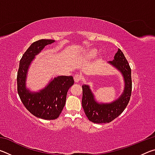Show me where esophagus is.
<instances>
[{
    "instance_id": "1",
    "label": "esophagus",
    "mask_w": 155,
    "mask_h": 155,
    "mask_svg": "<svg viewBox=\"0 0 155 155\" xmlns=\"http://www.w3.org/2000/svg\"><path fill=\"white\" fill-rule=\"evenodd\" d=\"M74 82L75 83H78L80 82V81L81 80V77L79 74H77L74 76Z\"/></svg>"
}]
</instances>
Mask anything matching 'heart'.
<instances>
[{"label":"heart","mask_w":155,"mask_h":155,"mask_svg":"<svg viewBox=\"0 0 155 155\" xmlns=\"http://www.w3.org/2000/svg\"><path fill=\"white\" fill-rule=\"evenodd\" d=\"M97 53H98V52L96 49L94 48H91V49H88L85 52V53H84V57H86V58H88V59H91V58H93V57H95Z\"/></svg>","instance_id":"b5f03b06"}]
</instances>
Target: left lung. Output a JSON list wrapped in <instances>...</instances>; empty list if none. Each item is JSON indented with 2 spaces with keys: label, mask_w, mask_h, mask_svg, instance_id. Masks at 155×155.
<instances>
[{
  "label": "left lung",
  "mask_w": 155,
  "mask_h": 155,
  "mask_svg": "<svg viewBox=\"0 0 155 155\" xmlns=\"http://www.w3.org/2000/svg\"><path fill=\"white\" fill-rule=\"evenodd\" d=\"M108 64L118 70L124 79V90L116 100L109 103H99L96 100L90 85H82V106L84 111L90 121L97 124L109 123L118 117L127 107L132 90L131 70L121 50L118 49L114 59Z\"/></svg>",
  "instance_id": "8db88e82"
}]
</instances>
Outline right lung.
Returning a JSON list of instances; mask_svg holds the SVG:
<instances>
[{"mask_svg":"<svg viewBox=\"0 0 155 155\" xmlns=\"http://www.w3.org/2000/svg\"><path fill=\"white\" fill-rule=\"evenodd\" d=\"M52 40H40L28 47L20 61L18 71V92L23 104L31 114L44 120L57 119L65 106L68 91L74 85L73 77L68 76L51 78L45 87L33 91L27 87V78L30 65L35 56L46 46L54 42Z\"/></svg>","mask_w":155,"mask_h":155,"instance_id":"right-lung-1","label":"right lung"}]
</instances>
